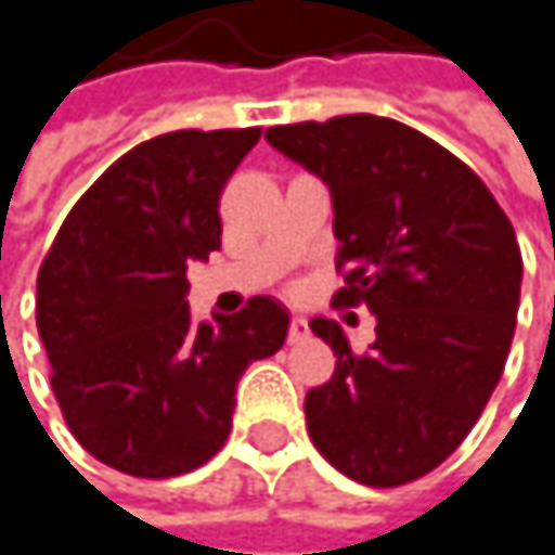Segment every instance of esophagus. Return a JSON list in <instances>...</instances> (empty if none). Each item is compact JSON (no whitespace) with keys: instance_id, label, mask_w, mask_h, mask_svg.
<instances>
[{"instance_id":"1","label":"esophagus","mask_w":555,"mask_h":555,"mask_svg":"<svg viewBox=\"0 0 555 555\" xmlns=\"http://www.w3.org/2000/svg\"><path fill=\"white\" fill-rule=\"evenodd\" d=\"M302 338H309V322L302 315H293L289 319V341H302Z\"/></svg>"}]
</instances>
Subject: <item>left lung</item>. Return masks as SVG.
Masks as SVG:
<instances>
[{
	"instance_id": "1",
	"label": "left lung",
	"mask_w": 555,
	"mask_h": 555,
	"mask_svg": "<svg viewBox=\"0 0 555 555\" xmlns=\"http://www.w3.org/2000/svg\"><path fill=\"white\" fill-rule=\"evenodd\" d=\"M266 141L332 190L345 280L332 306L378 319L369 351L332 319L309 322L335 351V375L306 395L309 438L365 487L411 483L461 448L503 375L517 233L461 157L391 117L280 125Z\"/></svg>"
}]
</instances>
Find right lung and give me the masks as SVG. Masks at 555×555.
<instances>
[{
  "mask_svg": "<svg viewBox=\"0 0 555 555\" xmlns=\"http://www.w3.org/2000/svg\"><path fill=\"white\" fill-rule=\"evenodd\" d=\"M259 128L170 131L117 157L65 217L38 269L35 322L52 391L101 464L167 480L230 438L236 382L283 348L289 315L253 296L196 322L186 266L220 249V193Z\"/></svg>",
  "mask_w": 555,
  "mask_h": 555,
  "instance_id": "add662e5",
  "label": "right lung"
}]
</instances>
